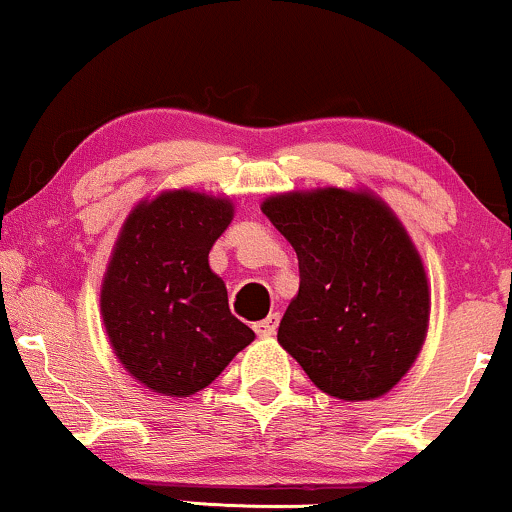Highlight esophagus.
<instances>
[{
  "instance_id": "esophagus-1",
  "label": "esophagus",
  "mask_w": 512,
  "mask_h": 512,
  "mask_svg": "<svg viewBox=\"0 0 512 512\" xmlns=\"http://www.w3.org/2000/svg\"><path fill=\"white\" fill-rule=\"evenodd\" d=\"M276 327H279V313H272V315L264 317V320L255 322L257 337H274Z\"/></svg>"
}]
</instances>
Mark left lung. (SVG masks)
Returning <instances> with one entry per match:
<instances>
[{"mask_svg": "<svg viewBox=\"0 0 512 512\" xmlns=\"http://www.w3.org/2000/svg\"><path fill=\"white\" fill-rule=\"evenodd\" d=\"M262 211L301 272L279 344L327 395L383 397L419 356L431 313L424 262L404 226L375 195L339 187L274 195Z\"/></svg>", "mask_w": 512, "mask_h": 512, "instance_id": "8db88e82", "label": "left lung"}]
</instances>
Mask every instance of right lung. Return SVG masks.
<instances>
[{"mask_svg": "<svg viewBox=\"0 0 512 512\" xmlns=\"http://www.w3.org/2000/svg\"><path fill=\"white\" fill-rule=\"evenodd\" d=\"M231 219V199L170 190L137 204L122 226L101 313L115 356L149 390L195 395L255 339L209 267L211 245Z\"/></svg>", "mask_w": 512, "mask_h": 512, "instance_id": "1", "label": "right lung"}]
</instances>
